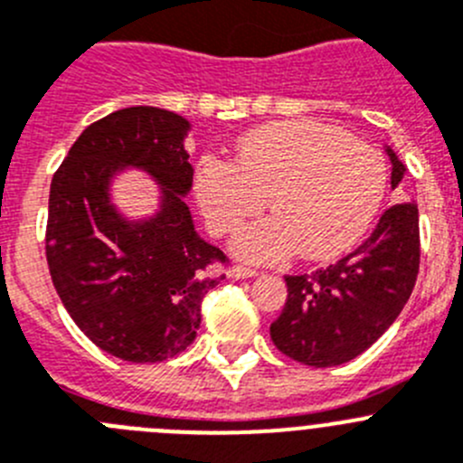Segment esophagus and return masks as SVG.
I'll return each mask as SVG.
<instances>
[{
	"label": "esophagus",
	"instance_id": "obj_1",
	"mask_svg": "<svg viewBox=\"0 0 463 463\" xmlns=\"http://www.w3.org/2000/svg\"><path fill=\"white\" fill-rule=\"evenodd\" d=\"M227 277L229 279H250V277H257V270L245 266H234V268H229Z\"/></svg>",
	"mask_w": 463,
	"mask_h": 463
}]
</instances>
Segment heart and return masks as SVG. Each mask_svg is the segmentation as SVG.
Instances as JSON below:
<instances>
[{
    "label": "heart",
    "mask_w": 463,
    "mask_h": 463,
    "mask_svg": "<svg viewBox=\"0 0 463 463\" xmlns=\"http://www.w3.org/2000/svg\"><path fill=\"white\" fill-rule=\"evenodd\" d=\"M386 161L373 145L314 120L259 127L239 140L234 163L200 158L195 197L211 234L245 224L232 252L279 263L300 250L311 261L347 252L375 220L386 193Z\"/></svg>",
    "instance_id": "1"
}]
</instances>
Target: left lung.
Returning <instances> with one entry per match:
<instances>
[{
	"instance_id": "8db88e82",
	"label": "left lung",
	"mask_w": 463,
	"mask_h": 463,
	"mask_svg": "<svg viewBox=\"0 0 463 463\" xmlns=\"http://www.w3.org/2000/svg\"><path fill=\"white\" fill-rule=\"evenodd\" d=\"M391 188L407 168L386 145ZM420 263L418 206L400 202L384 211L354 252L311 275H286L288 298L270 325L277 350L305 366L329 368L366 352L400 316Z\"/></svg>"
}]
</instances>
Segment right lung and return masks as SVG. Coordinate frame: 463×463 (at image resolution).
I'll use <instances>...</instances> for the list:
<instances>
[{
  "mask_svg": "<svg viewBox=\"0 0 463 463\" xmlns=\"http://www.w3.org/2000/svg\"><path fill=\"white\" fill-rule=\"evenodd\" d=\"M191 122L156 107H129L92 122L74 140L50 188L47 263L61 302L99 350L156 364L197 336L202 300L224 279V254L195 232L184 197L193 168ZM140 169L159 186L157 211L131 221L112 182Z\"/></svg>",
  "mask_w": 463,
  "mask_h": 463,
  "instance_id": "right-lung-1",
  "label": "right lung"
}]
</instances>
